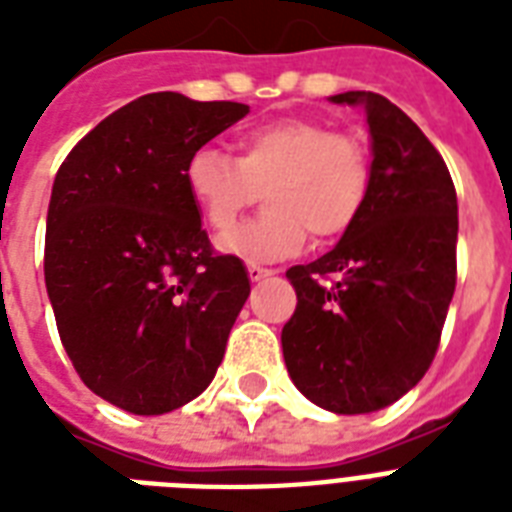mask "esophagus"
I'll return each instance as SVG.
<instances>
[{"instance_id":"obj_1","label":"esophagus","mask_w":512,"mask_h":512,"mask_svg":"<svg viewBox=\"0 0 512 512\" xmlns=\"http://www.w3.org/2000/svg\"><path fill=\"white\" fill-rule=\"evenodd\" d=\"M247 273H249V279H252V281H260V279H265V276H271L273 271H271V268H263V265L249 263Z\"/></svg>"}]
</instances>
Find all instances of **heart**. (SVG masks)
I'll use <instances>...</instances> for the list:
<instances>
[{"mask_svg":"<svg viewBox=\"0 0 512 512\" xmlns=\"http://www.w3.org/2000/svg\"><path fill=\"white\" fill-rule=\"evenodd\" d=\"M372 156L348 132L311 119H276L236 140V156L199 148L185 162V188L217 239L236 228L241 212L265 193V215L247 223L223 249L247 260L295 255L311 233L340 239L364 212Z\"/></svg>","mask_w":512,"mask_h":512,"instance_id":"obj_1","label":"heart"}]
</instances>
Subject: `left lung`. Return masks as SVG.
I'll list each match as a JSON object with an SVG mask.
<instances>
[{"label":"left lung","mask_w":512,"mask_h":512,"mask_svg":"<svg viewBox=\"0 0 512 512\" xmlns=\"http://www.w3.org/2000/svg\"><path fill=\"white\" fill-rule=\"evenodd\" d=\"M364 106L372 185L340 244L292 265L297 308L281 329L287 372L300 393L335 414L393 404L436 358L457 287V191L417 124L377 92H342Z\"/></svg>","instance_id":"8db88e82"}]
</instances>
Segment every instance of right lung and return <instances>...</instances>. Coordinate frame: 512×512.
Returning <instances> with one entry per match:
<instances>
[{
  "instance_id": "right-lung-1",
  "label": "right lung",
  "mask_w": 512,
  "mask_h": 512,
  "mask_svg": "<svg viewBox=\"0 0 512 512\" xmlns=\"http://www.w3.org/2000/svg\"><path fill=\"white\" fill-rule=\"evenodd\" d=\"M247 114L233 100L151 92L106 116L60 164L44 284L76 374L108 404L172 412L223 361L249 276L201 228L185 162Z\"/></svg>"
}]
</instances>
